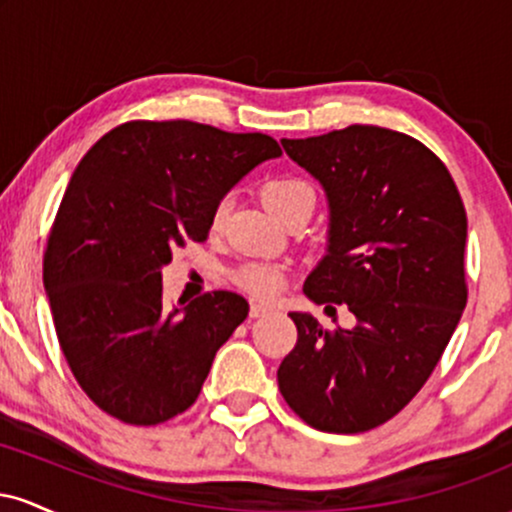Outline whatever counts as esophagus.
Returning <instances> with one entry per match:
<instances>
[{
	"label": "esophagus",
	"instance_id": "obj_1",
	"mask_svg": "<svg viewBox=\"0 0 512 512\" xmlns=\"http://www.w3.org/2000/svg\"><path fill=\"white\" fill-rule=\"evenodd\" d=\"M272 313V308H269V305H264V303H252L250 305V317H264V315H269Z\"/></svg>",
	"mask_w": 512,
	"mask_h": 512
}]
</instances>
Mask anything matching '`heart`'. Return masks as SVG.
I'll use <instances>...</instances> for the list:
<instances>
[{"label": "heart", "mask_w": 512, "mask_h": 512, "mask_svg": "<svg viewBox=\"0 0 512 512\" xmlns=\"http://www.w3.org/2000/svg\"><path fill=\"white\" fill-rule=\"evenodd\" d=\"M262 199L264 204H267V209L281 221H284L289 214H293L296 209L308 207V204H313L315 207L313 190H310L303 180H296V178L269 180L267 185L262 187ZM226 216H228V199H221V202L214 207V214H211V228H221L223 221H226ZM233 279H236L240 289L252 293V296L269 298L281 289V284H284V272H281L279 267H274V264L248 262L236 269Z\"/></svg>", "instance_id": "1"}]
</instances>
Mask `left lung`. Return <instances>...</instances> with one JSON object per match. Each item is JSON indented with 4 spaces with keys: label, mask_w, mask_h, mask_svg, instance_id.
<instances>
[{
    "label": "left lung",
    "mask_w": 512,
    "mask_h": 512,
    "mask_svg": "<svg viewBox=\"0 0 512 512\" xmlns=\"http://www.w3.org/2000/svg\"><path fill=\"white\" fill-rule=\"evenodd\" d=\"M281 146L330 209L303 293L325 310L344 303L356 325L327 332L289 313L298 342L276 370L279 390L317 431H370L424 387L460 322L464 204L443 161L402 132L351 125Z\"/></svg>",
    "instance_id": "left-lung-1"
}]
</instances>
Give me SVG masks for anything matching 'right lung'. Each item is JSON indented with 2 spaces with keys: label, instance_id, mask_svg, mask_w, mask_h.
<instances>
[{
  "label": "right lung",
  "instance_id": "obj_1",
  "mask_svg": "<svg viewBox=\"0 0 512 512\" xmlns=\"http://www.w3.org/2000/svg\"><path fill=\"white\" fill-rule=\"evenodd\" d=\"M279 156L260 132L139 120L81 158L50 231L43 281L76 383L110 416L154 426L195 404L250 305L214 291L166 310L161 269L185 243L207 240L216 204Z\"/></svg>",
  "mask_w": 512,
  "mask_h": 512
}]
</instances>
